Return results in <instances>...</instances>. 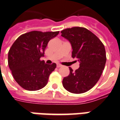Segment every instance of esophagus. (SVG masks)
Instances as JSON below:
<instances>
[{
	"label": "esophagus",
	"mask_w": 120,
	"mask_h": 120,
	"mask_svg": "<svg viewBox=\"0 0 120 120\" xmlns=\"http://www.w3.org/2000/svg\"><path fill=\"white\" fill-rule=\"evenodd\" d=\"M56 67H57V68H60V67H62V65H60V64H58L57 65H56Z\"/></svg>",
	"instance_id": "obj_1"
}]
</instances>
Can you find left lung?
Masks as SVG:
<instances>
[{
    "instance_id": "1",
    "label": "left lung",
    "mask_w": 120,
    "mask_h": 120,
    "mask_svg": "<svg viewBox=\"0 0 120 120\" xmlns=\"http://www.w3.org/2000/svg\"><path fill=\"white\" fill-rule=\"evenodd\" d=\"M63 37L72 47V58L80 62L75 71L69 67L70 74L63 79L64 87L70 93H85L96 85L102 74L106 61L104 45L91 31L74 27L61 31Z\"/></svg>"
}]
</instances>
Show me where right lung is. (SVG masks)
Returning <instances> with one entry per match:
<instances>
[{
    "instance_id": "obj_1",
    "label": "right lung",
    "mask_w": 120,
    "mask_h": 120,
    "mask_svg": "<svg viewBox=\"0 0 120 120\" xmlns=\"http://www.w3.org/2000/svg\"><path fill=\"white\" fill-rule=\"evenodd\" d=\"M59 34L56 32L31 31L19 37L10 47L8 64L16 82L23 89L36 91L48 83L56 65L40 60L49 41Z\"/></svg>"
}]
</instances>
